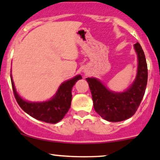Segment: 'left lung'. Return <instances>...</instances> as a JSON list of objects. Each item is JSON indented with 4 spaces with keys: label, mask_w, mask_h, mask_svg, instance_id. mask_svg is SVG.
<instances>
[{
    "label": "left lung",
    "mask_w": 160,
    "mask_h": 160,
    "mask_svg": "<svg viewBox=\"0 0 160 160\" xmlns=\"http://www.w3.org/2000/svg\"><path fill=\"white\" fill-rule=\"evenodd\" d=\"M134 48L138 58V74L135 81L126 91L112 92L97 79H86L92 95L94 110L108 121L119 122L131 117L145 94L148 81L146 59L139 43L134 44Z\"/></svg>",
    "instance_id": "8db88e82"
}]
</instances>
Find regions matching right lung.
Returning <instances> with one entry per match:
<instances>
[{
	"label": "right lung",
	"instance_id": "right-lung-1",
	"mask_svg": "<svg viewBox=\"0 0 160 160\" xmlns=\"http://www.w3.org/2000/svg\"><path fill=\"white\" fill-rule=\"evenodd\" d=\"M80 75L72 80L64 82L58 88L56 94L52 100L45 102L32 103L22 99L17 94L11 76L12 90L16 102L22 109L35 119L48 123H56L63 119L69 111L72 100V88L76 82L81 79Z\"/></svg>",
	"mask_w": 160,
	"mask_h": 160
}]
</instances>
